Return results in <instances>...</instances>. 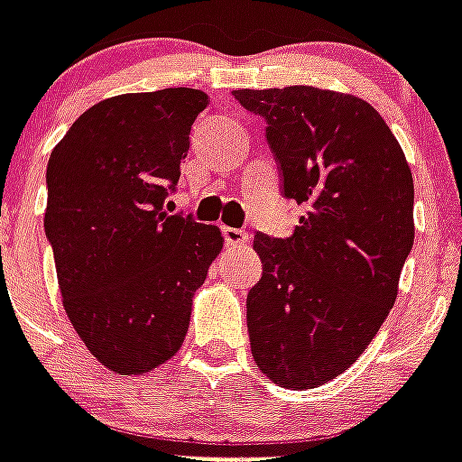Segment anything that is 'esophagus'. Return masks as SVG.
Returning a JSON list of instances; mask_svg holds the SVG:
<instances>
[{
	"mask_svg": "<svg viewBox=\"0 0 462 462\" xmlns=\"http://www.w3.org/2000/svg\"><path fill=\"white\" fill-rule=\"evenodd\" d=\"M223 235L227 246H242V244L249 242V235L244 230H237V227H223Z\"/></svg>",
	"mask_w": 462,
	"mask_h": 462,
	"instance_id": "esophagus-1",
	"label": "esophagus"
}]
</instances>
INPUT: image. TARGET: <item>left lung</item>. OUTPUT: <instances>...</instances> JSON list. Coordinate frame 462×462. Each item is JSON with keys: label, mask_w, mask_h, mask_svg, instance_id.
<instances>
[{"label": "left lung", "mask_w": 462, "mask_h": 462, "mask_svg": "<svg viewBox=\"0 0 462 462\" xmlns=\"http://www.w3.org/2000/svg\"><path fill=\"white\" fill-rule=\"evenodd\" d=\"M263 116L282 192L306 206L291 237L258 232L263 275L246 296L251 354L280 387L335 380L389 316L413 249V172L365 99L332 89H235Z\"/></svg>", "instance_id": "left-lung-1"}]
</instances>
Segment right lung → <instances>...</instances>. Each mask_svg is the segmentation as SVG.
I'll list each match as a JSON object with an SVG mask.
<instances>
[{"label": "right lung", "mask_w": 462, "mask_h": 462, "mask_svg": "<svg viewBox=\"0 0 462 462\" xmlns=\"http://www.w3.org/2000/svg\"><path fill=\"white\" fill-rule=\"evenodd\" d=\"M206 106L208 95L192 88L108 97L49 156L44 232L63 309L89 354L118 374L178 354L194 291L223 249L218 225L163 211Z\"/></svg>", "instance_id": "obj_1"}]
</instances>
